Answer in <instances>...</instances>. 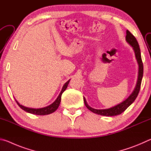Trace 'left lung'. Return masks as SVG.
<instances>
[{"instance_id": "left-lung-1", "label": "left lung", "mask_w": 151, "mask_h": 151, "mask_svg": "<svg viewBox=\"0 0 151 151\" xmlns=\"http://www.w3.org/2000/svg\"><path fill=\"white\" fill-rule=\"evenodd\" d=\"M126 41L130 46H131L132 49H133L135 54V57H136L137 63L138 65H139V72H138V78H137L136 86H135L133 91L132 92V93L130 94L128 98L125 99L124 101L121 102V103L116 104V105L111 107V108H109V109H94L93 107H91L88 105L87 102L86 101V99L85 97H83L84 103H85V104L86 106V108H87L88 110H90L91 112H94V113L100 114V115L108 116L119 115V114H121L122 112H124L125 110L128 108V107L133 103L137 97L138 94H139L140 88V85H141L142 78L143 76V64L142 62L140 50L139 48V43H138L136 38H135L128 30H127Z\"/></svg>"}]
</instances>
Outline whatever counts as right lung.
<instances>
[{"instance_id": "obj_1", "label": "right lung", "mask_w": 151, "mask_h": 151, "mask_svg": "<svg viewBox=\"0 0 151 151\" xmlns=\"http://www.w3.org/2000/svg\"><path fill=\"white\" fill-rule=\"evenodd\" d=\"M69 82H70V80H68L66 83H65V85H63L62 90H61L59 95L58 96L57 99H56V100L53 102L52 104H50V105H48L47 106L42 107V108H39V109L29 108V107H27L22 105V104H20L19 102L16 100V99H14L17 103L18 105H19L22 110H24V111L29 112V113H31V114H37V115H47V114H49L52 113V112H54L56 110L58 109V107L59 106V104L60 103V101H61V95H62L63 92L66 90V88H67Z\"/></svg>"}]
</instances>
